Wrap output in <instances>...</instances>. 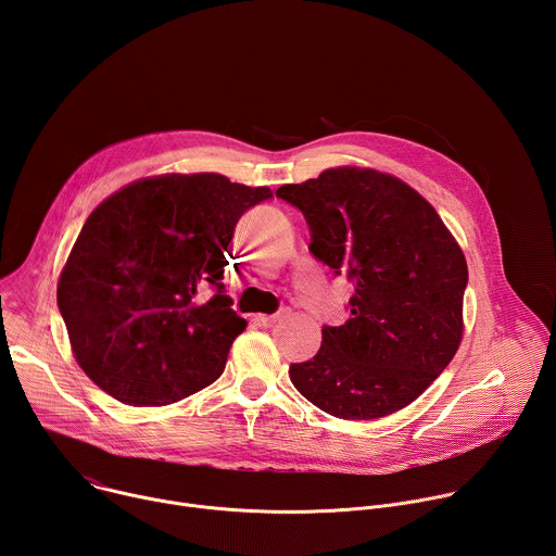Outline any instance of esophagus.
<instances>
[{
	"mask_svg": "<svg viewBox=\"0 0 556 556\" xmlns=\"http://www.w3.org/2000/svg\"><path fill=\"white\" fill-rule=\"evenodd\" d=\"M279 319H281L279 314H260V316H257V321H260L264 328H273Z\"/></svg>",
	"mask_w": 556,
	"mask_h": 556,
	"instance_id": "1",
	"label": "esophagus"
}]
</instances>
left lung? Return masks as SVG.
<instances>
[{"label": "left lung", "instance_id": "8db88e82", "mask_svg": "<svg viewBox=\"0 0 556 556\" xmlns=\"http://www.w3.org/2000/svg\"><path fill=\"white\" fill-rule=\"evenodd\" d=\"M277 195L294 204L309 251L354 281L352 319L288 374L301 395L343 420L412 405L444 371L464 334L466 257L438 211L407 182L369 167H334Z\"/></svg>", "mask_w": 556, "mask_h": 556}]
</instances>
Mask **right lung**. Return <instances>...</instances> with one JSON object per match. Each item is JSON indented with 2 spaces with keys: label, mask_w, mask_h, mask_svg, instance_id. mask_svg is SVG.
I'll list each match as a JSON object with an SVG mask.
<instances>
[{
  "label": "right lung",
  "mask_w": 556,
  "mask_h": 556,
  "mask_svg": "<svg viewBox=\"0 0 556 556\" xmlns=\"http://www.w3.org/2000/svg\"><path fill=\"white\" fill-rule=\"evenodd\" d=\"M268 187L222 174L149 176L105 198L59 275L56 301L88 378L131 407H165L224 371L247 330L222 292L242 213ZM213 285L218 294L204 302Z\"/></svg>",
  "instance_id": "add662e5"
}]
</instances>
